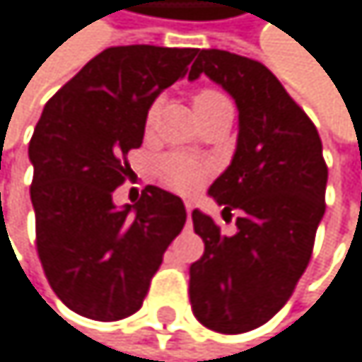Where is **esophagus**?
Here are the masks:
<instances>
[{"label": "esophagus", "mask_w": 362, "mask_h": 362, "mask_svg": "<svg viewBox=\"0 0 362 362\" xmlns=\"http://www.w3.org/2000/svg\"><path fill=\"white\" fill-rule=\"evenodd\" d=\"M185 206H187V215H189V221H191V211H193V204H191V202H187Z\"/></svg>", "instance_id": "esophagus-1"}]
</instances>
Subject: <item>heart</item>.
<instances>
[{
    "instance_id": "1",
    "label": "heart",
    "mask_w": 362,
    "mask_h": 362,
    "mask_svg": "<svg viewBox=\"0 0 362 362\" xmlns=\"http://www.w3.org/2000/svg\"><path fill=\"white\" fill-rule=\"evenodd\" d=\"M221 102H228L226 97L217 90H199L195 97H193V110H204V108H211L215 104H221ZM151 123H154V110H149L147 117H145V128L149 130ZM208 175V165L195 160V158H189V156H180V154H173V156H167L163 158L160 163V177L163 182L173 189V191H180V193H191L195 191Z\"/></svg>"
}]
</instances>
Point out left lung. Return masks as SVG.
<instances>
[{"label":"left lung","instance_id":"obj_1","mask_svg":"<svg viewBox=\"0 0 362 362\" xmlns=\"http://www.w3.org/2000/svg\"><path fill=\"white\" fill-rule=\"evenodd\" d=\"M208 76L239 110L228 169L208 189L223 219L239 211L236 232L221 234L202 211L193 228L204 256L189 274L197 322L221 334L254 330L286 304L302 278L326 211L328 167L322 139L265 64L223 49H202L189 80Z\"/></svg>","mask_w":362,"mask_h":362}]
</instances>
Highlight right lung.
<instances>
[{
	"mask_svg": "<svg viewBox=\"0 0 362 362\" xmlns=\"http://www.w3.org/2000/svg\"><path fill=\"white\" fill-rule=\"evenodd\" d=\"M193 47H108L88 60L40 115L28 156L36 250L54 293L95 322L134 315L187 221L177 195L145 187L115 206L156 97L185 78Z\"/></svg>",
	"mask_w": 362,
	"mask_h": 362,
	"instance_id": "right-lung-1",
	"label": "right lung"
}]
</instances>
